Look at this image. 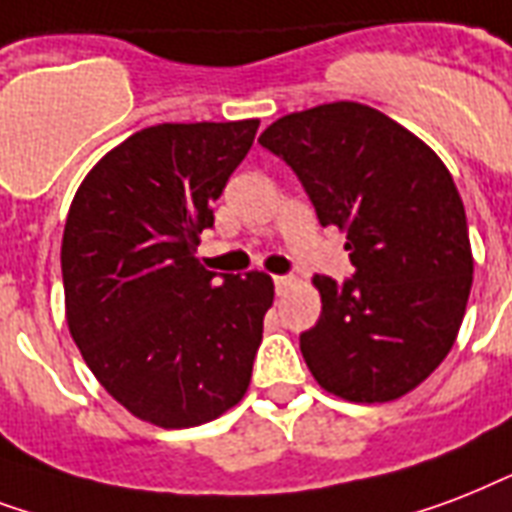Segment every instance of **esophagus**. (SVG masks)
I'll use <instances>...</instances> for the list:
<instances>
[{"mask_svg": "<svg viewBox=\"0 0 512 512\" xmlns=\"http://www.w3.org/2000/svg\"><path fill=\"white\" fill-rule=\"evenodd\" d=\"M291 285H293V277H288V275H275V291H277V296H283V293L288 291Z\"/></svg>", "mask_w": 512, "mask_h": 512, "instance_id": "obj_1", "label": "esophagus"}]
</instances>
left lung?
<instances>
[{"instance_id": "8db88e82", "label": "left lung", "mask_w": 512, "mask_h": 512, "mask_svg": "<svg viewBox=\"0 0 512 512\" xmlns=\"http://www.w3.org/2000/svg\"><path fill=\"white\" fill-rule=\"evenodd\" d=\"M299 176L323 227L347 235L355 275H326L320 320L299 339L315 382L387 403L425 382L457 342L473 285L465 205L441 157L355 101L285 114L259 136Z\"/></svg>"}]
</instances>
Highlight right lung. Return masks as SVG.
I'll return each instance as SVG.
<instances>
[{
	"label": "right lung",
	"instance_id": "obj_1",
	"mask_svg": "<svg viewBox=\"0 0 512 512\" xmlns=\"http://www.w3.org/2000/svg\"><path fill=\"white\" fill-rule=\"evenodd\" d=\"M256 130L259 120L138 130L71 200L61 245L71 339L101 387L149 425H205L251 384L272 277L216 280L197 245Z\"/></svg>",
	"mask_w": 512,
	"mask_h": 512
}]
</instances>
